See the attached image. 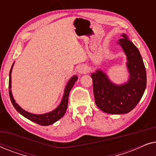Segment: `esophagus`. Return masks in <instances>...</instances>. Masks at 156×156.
Listing matches in <instances>:
<instances>
[{"instance_id": "34e87169", "label": "esophagus", "mask_w": 156, "mask_h": 156, "mask_svg": "<svg viewBox=\"0 0 156 156\" xmlns=\"http://www.w3.org/2000/svg\"><path fill=\"white\" fill-rule=\"evenodd\" d=\"M78 72H79V73H80V74L85 73V72H87V68L84 67H83V66H82V67H80V68H79Z\"/></svg>"}]
</instances>
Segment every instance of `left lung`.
<instances>
[{
    "label": "left lung",
    "mask_w": 156,
    "mask_h": 156,
    "mask_svg": "<svg viewBox=\"0 0 156 156\" xmlns=\"http://www.w3.org/2000/svg\"><path fill=\"white\" fill-rule=\"evenodd\" d=\"M117 44L127 57L130 74L126 83L116 85L100 69L91 74L95 103L104 112L112 114H127L133 110L144 95L146 87V71L139 50L125 34Z\"/></svg>",
    "instance_id": "1"
}]
</instances>
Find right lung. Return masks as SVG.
<instances>
[{
	"mask_svg": "<svg viewBox=\"0 0 156 156\" xmlns=\"http://www.w3.org/2000/svg\"><path fill=\"white\" fill-rule=\"evenodd\" d=\"M14 63L12 64L11 69H10V74H9V95H10V99L11 101L12 105H13L14 108L17 110V112L20 113L21 115H23V116L27 118L29 120H30L33 122H35L37 124L41 125V126H49L52 124L60 119L65 114L66 110L68 106V98H69V94L70 91L72 87H73L74 83L76 82V81L77 80V76H73L69 80V82L66 85L65 91H64V95L62 97V99L59 104V105L57 107L54 109L52 112L46 113V114H34L29 113L23 109L18 104L16 103L15 99L12 97V91H11V72L12 67H13Z\"/></svg>",
	"mask_w": 156,
	"mask_h": 156,
	"instance_id": "right-lung-1",
	"label": "right lung"
}]
</instances>
